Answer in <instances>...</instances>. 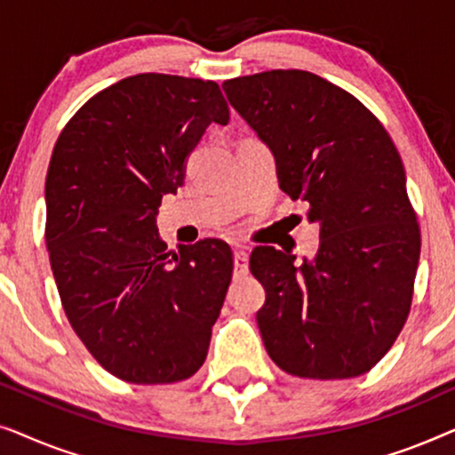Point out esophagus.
Instances as JSON below:
<instances>
[{"mask_svg":"<svg viewBox=\"0 0 455 455\" xmlns=\"http://www.w3.org/2000/svg\"><path fill=\"white\" fill-rule=\"evenodd\" d=\"M234 267L235 273H246L248 271V252L244 246L234 248Z\"/></svg>","mask_w":455,"mask_h":455,"instance_id":"34e87169","label":"esophagus"}]
</instances>
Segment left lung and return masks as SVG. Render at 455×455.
Returning a JSON list of instances; mask_svg holds the SVG:
<instances>
[{"instance_id": "obj_1", "label": "left lung", "mask_w": 455, "mask_h": 455, "mask_svg": "<svg viewBox=\"0 0 455 455\" xmlns=\"http://www.w3.org/2000/svg\"><path fill=\"white\" fill-rule=\"evenodd\" d=\"M221 89L273 151L279 188L319 223L313 259L273 246L251 254L267 352L294 377L364 375L408 319L420 259L400 153L358 99L316 74L271 70Z\"/></svg>"}]
</instances>
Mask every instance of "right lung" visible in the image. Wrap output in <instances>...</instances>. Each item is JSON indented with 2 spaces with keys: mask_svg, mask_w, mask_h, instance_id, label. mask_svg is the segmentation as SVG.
Returning a JSON list of instances; mask_svg holds the SVG:
<instances>
[{
  "mask_svg": "<svg viewBox=\"0 0 455 455\" xmlns=\"http://www.w3.org/2000/svg\"><path fill=\"white\" fill-rule=\"evenodd\" d=\"M228 122L211 80L136 74L86 101L55 142L45 182L52 271L72 329L122 381H184L207 358L232 251L209 238L172 252L157 213L209 124Z\"/></svg>",
  "mask_w": 455,
  "mask_h": 455,
  "instance_id": "obj_1",
  "label": "right lung"
}]
</instances>
